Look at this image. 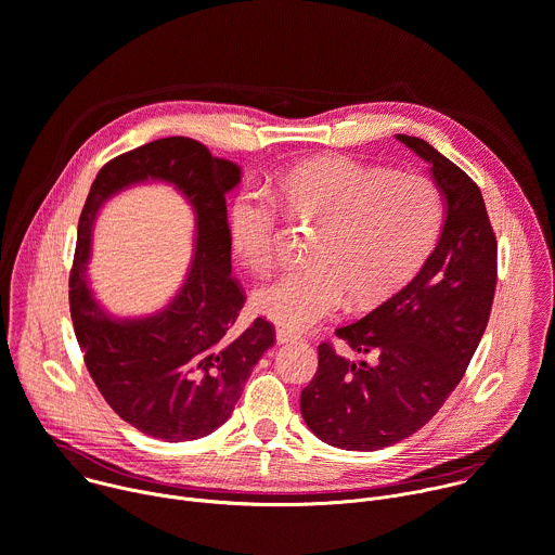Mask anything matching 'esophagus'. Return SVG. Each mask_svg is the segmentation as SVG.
Wrapping results in <instances>:
<instances>
[{"label": "esophagus", "instance_id": "esophagus-1", "mask_svg": "<svg viewBox=\"0 0 555 555\" xmlns=\"http://www.w3.org/2000/svg\"><path fill=\"white\" fill-rule=\"evenodd\" d=\"M300 335L292 328H285V326H276V341L279 344H289V341H298Z\"/></svg>", "mask_w": 555, "mask_h": 555}]
</instances>
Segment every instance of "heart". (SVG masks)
Returning <instances> with one entry per match:
<instances>
[{"label": "heart", "mask_w": 555, "mask_h": 555, "mask_svg": "<svg viewBox=\"0 0 555 555\" xmlns=\"http://www.w3.org/2000/svg\"><path fill=\"white\" fill-rule=\"evenodd\" d=\"M283 209L315 222L307 268L261 283L255 309L289 328H307L335 315L346 296L365 307L392 292L436 242L442 207L434 184L418 173L384 171L344 156L300 163L276 182ZM235 255L266 272L281 237V209L257 188H244L229 209Z\"/></svg>", "instance_id": "heart-1"}]
</instances>
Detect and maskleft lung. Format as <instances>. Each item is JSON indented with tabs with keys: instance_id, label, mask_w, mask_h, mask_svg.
<instances>
[{
	"instance_id": "8db88e82",
	"label": "left lung",
	"mask_w": 555,
	"mask_h": 555,
	"mask_svg": "<svg viewBox=\"0 0 555 555\" xmlns=\"http://www.w3.org/2000/svg\"><path fill=\"white\" fill-rule=\"evenodd\" d=\"M429 163L444 201L440 237L421 270L361 320L335 328L350 359L318 346L300 395L307 427L344 451L392 447L444 405L486 331L496 287V240L477 184L425 139L397 134Z\"/></svg>"
}]
</instances>
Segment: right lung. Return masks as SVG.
<instances>
[{"instance_id": "1", "label": "right lung", "mask_w": 555, "mask_h": 555, "mask_svg": "<svg viewBox=\"0 0 555 555\" xmlns=\"http://www.w3.org/2000/svg\"><path fill=\"white\" fill-rule=\"evenodd\" d=\"M167 181L195 209V259L179 292L139 319L107 313L88 287L92 224L101 205L143 181ZM242 167L188 137H165L108 160L87 196L69 274V309L91 379L113 412L150 438L198 440L224 425L255 363L274 344L257 318L231 335L244 292L231 276L227 194Z\"/></svg>"}]
</instances>
